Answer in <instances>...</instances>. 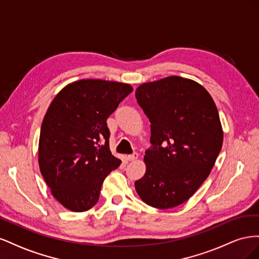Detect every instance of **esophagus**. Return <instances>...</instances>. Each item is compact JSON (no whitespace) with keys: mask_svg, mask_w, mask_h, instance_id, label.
<instances>
[{"mask_svg":"<svg viewBox=\"0 0 259 259\" xmlns=\"http://www.w3.org/2000/svg\"><path fill=\"white\" fill-rule=\"evenodd\" d=\"M137 158H138V154L137 153H134V154H131V155H127L126 156V159H127V161H135V160H137Z\"/></svg>","mask_w":259,"mask_h":259,"instance_id":"esophagus-1","label":"esophagus"}]
</instances>
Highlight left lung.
I'll return each mask as SVG.
<instances>
[{"label":"left lung","instance_id":"1","mask_svg":"<svg viewBox=\"0 0 259 259\" xmlns=\"http://www.w3.org/2000/svg\"><path fill=\"white\" fill-rule=\"evenodd\" d=\"M139 106L151 125L153 149L135 189L146 204L167 209L190 199L214 167L224 132L217 107L201 84L182 76L143 83Z\"/></svg>","mask_w":259,"mask_h":259}]
</instances>
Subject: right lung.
<instances>
[{
    "instance_id": "right-lung-1",
    "label": "right lung",
    "mask_w": 259,
    "mask_h": 259,
    "mask_svg": "<svg viewBox=\"0 0 259 259\" xmlns=\"http://www.w3.org/2000/svg\"><path fill=\"white\" fill-rule=\"evenodd\" d=\"M132 92L127 83L82 79L67 84L51 103L38 139V166L67 209L92 208L105 178L120 166L109 149L107 119Z\"/></svg>"
}]
</instances>
